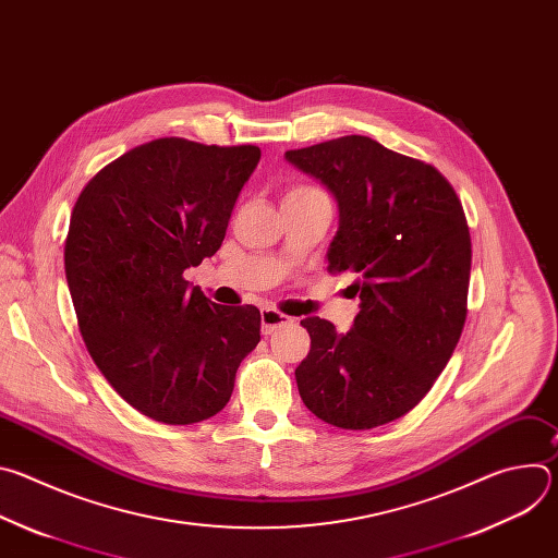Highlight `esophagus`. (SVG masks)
I'll return each instance as SVG.
<instances>
[{
	"mask_svg": "<svg viewBox=\"0 0 558 558\" xmlns=\"http://www.w3.org/2000/svg\"><path fill=\"white\" fill-rule=\"evenodd\" d=\"M293 317L276 311V308H263L260 311V325H263V333L271 336L274 331H278L284 325H291Z\"/></svg>",
	"mask_w": 558,
	"mask_h": 558,
	"instance_id": "obj_1",
	"label": "esophagus"
}]
</instances>
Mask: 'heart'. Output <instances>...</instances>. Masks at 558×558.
Returning a JSON list of instances; mask_svg holds the SVG:
<instances>
[{
    "instance_id": "obj_1",
    "label": "heart",
    "mask_w": 558,
    "mask_h": 558,
    "mask_svg": "<svg viewBox=\"0 0 558 558\" xmlns=\"http://www.w3.org/2000/svg\"><path fill=\"white\" fill-rule=\"evenodd\" d=\"M302 192H315V190H308V187H298V190H293V192H289V194H302Z\"/></svg>"
}]
</instances>
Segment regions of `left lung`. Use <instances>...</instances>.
<instances>
[{"instance_id":"1","label":"left lung","mask_w":558,"mask_h":558,"mask_svg":"<svg viewBox=\"0 0 558 558\" xmlns=\"http://www.w3.org/2000/svg\"><path fill=\"white\" fill-rule=\"evenodd\" d=\"M338 203L329 269L351 271L360 313L340 333L317 315L295 368L304 407L323 422L366 430L415 409L446 368L463 323L470 231L450 183L368 136H342L284 154Z\"/></svg>"}]
</instances>
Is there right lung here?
Returning a JSON list of instances; mask_svg holds the SVG:
<instances>
[{
    "instance_id": "add662e5",
    "label": "right lung",
    "mask_w": 558,
    "mask_h": 558,
    "mask_svg": "<svg viewBox=\"0 0 558 558\" xmlns=\"http://www.w3.org/2000/svg\"><path fill=\"white\" fill-rule=\"evenodd\" d=\"M256 145L158 138L119 156L78 196L63 263L84 342L110 386L154 422L220 413L260 342V311L222 306L183 278L220 245Z\"/></svg>"
}]
</instances>
